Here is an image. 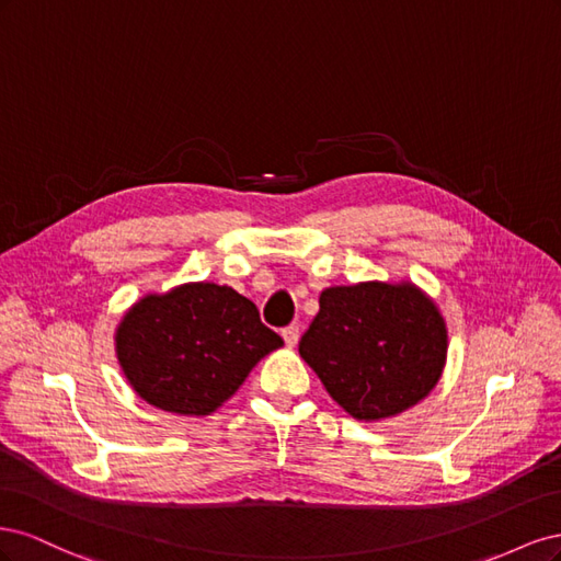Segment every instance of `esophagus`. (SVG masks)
<instances>
[{
	"label": "esophagus",
	"instance_id": "34e87169",
	"mask_svg": "<svg viewBox=\"0 0 561 561\" xmlns=\"http://www.w3.org/2000/svg\"><path fill=\"white\" fill-rule=\"evenodd\" d=\"M280 334H283V339H285V344H287V346H297V342H299V328H297V325L285 328Z\"/></svg>",
	"mask_w": 561,
	"mask_h": 561
}]
</instances>
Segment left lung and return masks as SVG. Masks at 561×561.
<instances>
[{
    "instance_id": "1",
    "label": "left lung",
    "mask_w": 561,
    "mask_h": 561,
    "mask_svg": "<svg viewBox=\"0 0 561 561\" xmlns=\"http://www.w3.org/2000/svg\"><path fill=\"white\" fill-rule=\"evenodd\" d=\"M299 355L346 414L398 416L431 396L447 365V320L412 280H363L320 293Z\"/></svg>"
}]
</instances>
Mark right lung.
<instances>
[{
	"instance_id": "add662e5",
	"label": "right lung",
	"mask_w": 561,
	"mask_h": 561,
	"mask_svg": "<svg viewBox=\"0 0 561 561\" xmlns=\"http://www.w3.org/2000/svg\"><path fill=\"white\" fill-rule=\"evenodd\" d=\"M280 346L248 297L208 280L147 293L114 330L116 360L130 388L180 416L213 414Z\"/></svg>"
}]
</instances>
